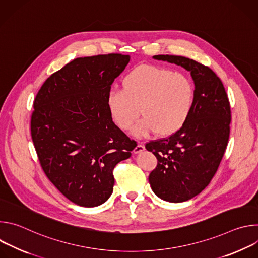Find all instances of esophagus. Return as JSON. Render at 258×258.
Returning a JSON list of instances; mask_svg holds the SVG:
<instances>
[{
    "label": "esophagus",
    "mask_w": 258,
    "mask_h": 258,
    "mask_svg": "<svg viewBox=\"0 0 258 258\" xmlns=\"http://www.w3.org/2000/svg\"><path fill=\"white\" fill-rule=\"evenodd\" d=\"M145 150V146L143 145V144H138L136 147H135V149H134V153H140V152H142V151H144Z\"/></svg>",
    "instance_id": "1"
}]
</instances>
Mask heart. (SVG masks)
<instances>
[{
	"label": "heart",
	"mask_w": 258,
	"mask_h": 258,
	"mask_svg": "<svg viewBox=\"0 0 258 258\" xmlns=\"http://www.w3.org/2000/svg\"><path fill=\"white\" fill-rule=\"evenodd\" d=\"M122 90H110L106 97L108 111L114 123L138 137L157 133L168 137L187 122L193 109L195 88L185 73L168 68L141 64L128 70L121 81Z\"/></svg>",
	"instance_id": "obj_1"
}]
</instances>
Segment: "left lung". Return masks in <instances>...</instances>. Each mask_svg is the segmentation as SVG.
Instances as JSON below:
<instances>
[{"mask_svg":"<svg viewBox=\"0 0 258 258\" xmlns=\"http://www.w3.org/2000/svg\"><path fill=\"white\" fill-rule=\"evenodd\" d=\"M154 58L180 65L195 83L194 105L185 125L146 144L157 158L149 174L153 192L162 200L183 202L205 189L224 157L231 132L230 101L222 81L208 66L182 56Z\"/></svg>","mask_w":258,"mask_h":258,"instance_id":"1","label":"left lung"}]
</instances>
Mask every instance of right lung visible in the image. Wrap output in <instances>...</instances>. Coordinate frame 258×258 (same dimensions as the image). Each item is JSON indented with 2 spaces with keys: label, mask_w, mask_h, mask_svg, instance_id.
<instances>
[{
  "label": "right lung",
  "mask_w": 258,
  "mask_h": 258,
  "mask_svg": "<svg viewBox=\"0 0 258 258\" xmlns=\"http://www.w3.org/2000/svg\"><path fill=\"white\" fill-rule=\"evenodd\" d=\"M130 60L117 53L77 58L50 76L34 98L30 133L40 164L53 185L80 206L107 201L115 165L137 146L115 125L106 105Z\"/></svg>",
  "instance_id": "add662e5"
}]
</instances>
